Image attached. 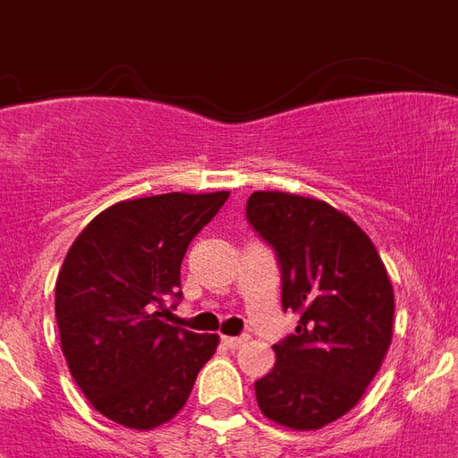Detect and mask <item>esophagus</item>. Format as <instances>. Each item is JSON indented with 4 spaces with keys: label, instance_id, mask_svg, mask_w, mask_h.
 Wrapping results in <instances>:
<instances>
[{
    "label": "esophagus",
    "instance_id": "esophagus-1",
    "mask_svg": "<svg viewBox=\"0 0 458 458\" xmlns=\"http://www.w3.org/2000/svg\"><path fill=\"white\" fill-rule=\"evenodd\" d=\"M221 342H223V344H225V347H228V349H237V347H240V344H242V342H244V337H230V335H223Z\"/></svg>",
    "mask_w": 458,
    "mask_h": 458
}]
</instances>
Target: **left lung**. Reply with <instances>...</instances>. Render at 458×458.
I'll return each instance as SVG.
<instances>
[{"label":"left lung","mask_w":458,"mask_h":458,"mask_svg":"<svg viewBox=\"0 0 458 458\" xmlns=\"http://www.w3.org/2000/svg\"><path fill=\"white\" fill-rule=\"evenodd\" d=\"M247 221L278 259L283 309L300 326L273 344L276 366L254 383L266 419L318 430L354 409L392 342L394 293L369 235L320 199L254 192Z\"/></svg>","instance_id":"obj_1"}]
</instances>
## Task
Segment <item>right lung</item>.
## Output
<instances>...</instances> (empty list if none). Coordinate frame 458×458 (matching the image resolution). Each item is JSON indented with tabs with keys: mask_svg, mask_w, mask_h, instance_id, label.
I'll list each match as a JSON object with an SVG mask.
<instances>
[{
	"mask_svg": "<svg viewBox=\"0 0 458 458\" xmlns=\"http://www.w3.org/2000/svg\"><path fill=\"white\" fill-rule=\"evenodd\" d=\"M228 192L118 201L88 223L56 278V323L68 370L97 411L152 430L185 406L218 335L165 323L182 297L180 264Z\"/></svg>",
	"mask_w": 458,
	"mask_h": 458,
	"instance_id": "obj_1",
	"label": "right lung"
}]
</instances>
